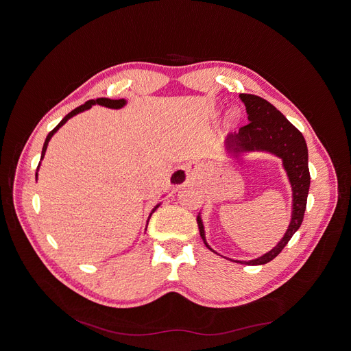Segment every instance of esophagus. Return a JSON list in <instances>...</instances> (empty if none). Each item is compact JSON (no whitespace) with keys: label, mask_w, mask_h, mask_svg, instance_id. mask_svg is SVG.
I'll return each mask as SVG.
<instances>
[{"label":"esophagus","mask_w":351,"mask_h":351,"mask_svg":"<svg viewBox=\"0 0 351 351\" xmlns=\"http://www.w3.org/2000/svg\"><path fill=\"white\" fill-rule=\"evenodd\" d=\"M197 176H199V166L196 163H189L172 172L171 183L172 186L179 188L182 185H185V183L189 180H195Z\"/></svg>","instance_id":"obj_1"}]
</instances>
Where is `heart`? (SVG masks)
I'll list each match as a JSON object with an SVG mask.
<instances>
[{
	"mask_svg": "<svg viewBox=\"0 0 351 351\" xmlns=\"http://www.w3.org/2000/svg\"><path fill=\"white\" fill-rule=\"evenodd\" d=\"M229 117H234V110H230V112H229Z\"/></svg>",
	"mask_w": 351,
	"mask_h": 351,
	"instance_id": "b5f03b06",
	"label": "heart"
}]
</instances>
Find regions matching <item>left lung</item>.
Here are the masks:
<instances>
[{
  "mask_svg": "<svg viewBox=\"0 0 351 351\" xmlns=\"http://www.w3.org/2000/svg\"><path fill=\"white\" fill-rule=\"evenodd\" d=\"M239 98L246 106L249 123L242 126L237 132H230L226 136L228 149L236 155L265 152L282 159V166L291 186V217L280 242L267 253L256 257V259H230L236 263L259 266L273 261L289 243L291 236L299 230L303 222L310 188L308 154L302 132L296 126L291 125L280 110L276 109L270 102L250 94H241ZM196 222L199 226L200 237L204 239V243L208 249L215 252L206 241L204 220H202L200 213L196 217Z\"/></svg>",
  "mask_w": 351,
  "mask_h": 351,
  "instance_id": "left-lung-1",
  "label": "left lung"
}]
</instances>
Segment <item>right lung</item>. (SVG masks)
I'll return each mask as SVG.
<instances>
[{
    "mask_svg": "<svg viewBox=\"0 0 351 351\" xmlns=\"http://www.w3.org/2000/svg\"><path fill=\"white\" fill-rule=\"evenodd\" d=\"M94 105H101V106H106V108H110V109H121V108H123L125 105H126V99H109V98H98V99H90V101H86L84 105H81V106H78V108H75L73 110H71V112L57 125L55 126L52 131L47 135V139H45V142H44V146H43V152H41V160L44 159V156H45V152H47V147H48V143H49V141H51V138L58 132V129L62 126V125H65V122L68 121V119H71L72 117H75V115H78V114H81V112H85V110H88V109H90L92 106ZM40 166H41V162H40V165H38V169H40ZM38 169H36V173H35V179H38ZM165 196V195H163ZM162 196V197H163ZM160 204L162 202H159V204L152 209V212L149 213V217H147V222H149V219H151V216H152V213L160 206ZM147 222H146V226H147Z\"/></svg>",
    "mask_w": 351,
    "mask_h": 351,
    "instance_id": "obj_1",
    "label": "right lung"
}]
</instances>
